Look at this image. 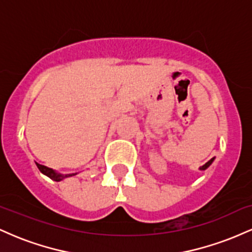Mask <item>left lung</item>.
I'll list each match as a JSON object with an SVG mask.
<instances>
[{"label":"left lung","instance_id":"1","mask_svg":"<svg viewBox=\"0 0 252 252\" xmlns=\"http://www.w3.org/2000/svg\"><path fill=\"white\" fill-rule=\"evenodd\" d=\"M213 160H215V158H211V160L209 161V162H206V163H205V164H204V166H201V167H200V169H201V170H205V169H206V168H207V167H209V166H210V164L213 162Z\"/></svg>","mask_w":252,"mask_h":252}]
</instances>
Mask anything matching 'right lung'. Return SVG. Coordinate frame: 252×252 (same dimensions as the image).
Masks as SVG:
<instances>
[{
    "instance_id": "obj_1",
    "label": "right lung",
    "mask_w": 252,
    "mask_h": 252,
    "mask_svg": "<svg viewBox=\"0 0 252 252\" xmlns=\"http://www.w3.org/2000/svg\"><path fill=\"white\" fill-rule=\"evenodd\" d=\"M36 166H37V168H39L40 172L43 173V174H45V175H47L48 178L52 179V180H54V181H62L63 178H67V176H72V175H76L77 174V173H73V174L63 175V174H59V173H56L53 169L48 168V167L42 166V164L36 163Z\"/></svg>"
}]
</instances>
